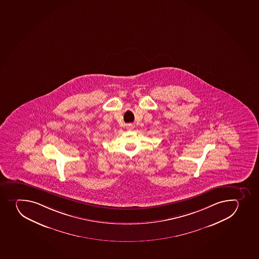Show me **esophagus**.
Masks as SVG:
<instances>
[{"instance_id":"1","label":"esophagus","mask_w":259,"mask_h":259,"mask_svg":"<svg viewBox=\"0 0 259 259\" xmlns=\"http://www.w3.org/2000/svg\"><path fill=\"white\" fill-rule=\"evenodd\" d=\"M133 128H134V126L132 124H129L128 126H126V129L129 131L133 130Z\"/></svg>"}]
</instances>
